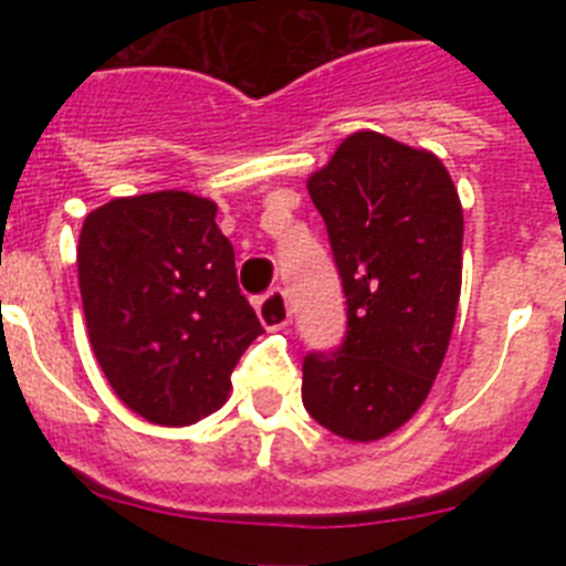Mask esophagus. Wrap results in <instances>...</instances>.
Segmentation results:
<instances>
[{
    "label": "esophagus",
    "instance_id": "1",
    "mask_svg": "<svg viewBox=\"0 0 566 566\" xmlns=\"http://www.w3.org/2000/svg\"><path fill=\"white\" fill-rule=\"evenodd\" d=\"M258 317L269 332H277V328L289 326V319H292L289 294L283 292V289H272L269 294H263V297L258 300Z\"/></svg>",
    "mask_w": 566,
    "mask_h": 566
}]
</instances>
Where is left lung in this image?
Wrapping results in <instances>:
<instances>
[{"mask_svg": "<svg viewBox=\"0 0 566 566\" xmlns=\"http://www.w3.org/2000/svg\"><path fill=\"white\" fill-rule=\"evenodd\" d=\"M343 277L337 352L303 359V405L323 428L374 442L431 394L462 292L464 218L437 155L354 133L308 178Z\"/></svg>", "mask_w": 566, "mask_h": 566, "instance_id": "left-lung-1", "label": "left lung"}]
</instances>
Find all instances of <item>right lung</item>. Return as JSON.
Instances as JSON below:
<instances>
[{
  "mask_svg": "<svg viewBox=\"0 0 566 566\" xmlns=\"http://www.w3.org/2000/svg\"><path fill=\"white\" fill-rule=\"evenodd\" d=\"M209 198H115L84 218L78 289L90 345L129 411L181 428L218 411L240 354L263 334L238 289Z\"/></svg>",
  "mask_w": 566,
  "mask_h": 566,
  "instance_id": "obj_1",
  "label": "right lung"
}]
</instances>
